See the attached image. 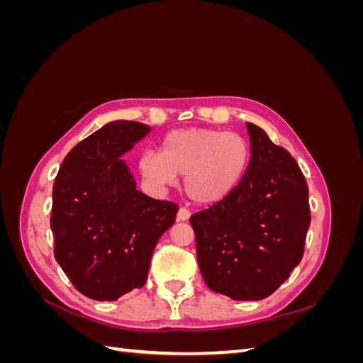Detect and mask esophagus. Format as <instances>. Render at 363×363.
<instances>
[{
  "label": "esophagus",
  "mask_w": 363,
  "mask_h": 363,
  "mask_svg": "<svg viewBox=\"0 0 363 363\" xmlns=\"http://www.w3.org/2000/svg\"><path fill=\"white\" fill-rule=\"evenodd\" d=\"M189 216H191V211H189V208H186V207H180V208H179V213H177V219H179V221H188Z\"/></svg>",
  "instance_id": "1"
}]
</instances>
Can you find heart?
<instances>
[{"instance_id": "b5f03b06", "label": "heart", "mask_w": 363, "mask_h": 363, "mask_svg": "<svg viewBox=\"0 0 363 363\" xmlns=\"http://www.w3.org/2000/svg\"><path fill=\"white\" fill-rule=\"evenodd\" d=\"M251 151L236 133L213 128L172 130L163 138L160 152L147 151L139 169L150 183L169 188L184 177V191L200 204H213L232 194L248 169Z\"/></svg>"}]
</instances>
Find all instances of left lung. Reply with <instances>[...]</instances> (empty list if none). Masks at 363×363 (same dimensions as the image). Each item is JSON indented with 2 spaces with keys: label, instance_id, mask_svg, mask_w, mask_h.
Returning <instances> with one entry per match:
<instances>
[{
  "label": "left lung",
  "instance_id": "8db88e82",
  "mask_svg": "<svg viewBox=\"0 0 363 363\" xmlns=\"http://www.w3.org/2000/svg\"><path fill=\"white\" fill-rule=\"evenodd\" d=\"M251 157L227 199L191 216L201 276L213 292L262 300L288 280L304 255L309 188L291 152L247 123Z\"/></svg>",
  "mask_w": 363,
  "mask_h": 363
}]
</instances>
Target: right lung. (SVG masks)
Returning <instances> with one entry per match:
<instances>
[{
    "instance_id": "add662e5",
    "label": "right lung",
    "mask_w": 363,
    "mask_h": 363,
    "mask_svg": "<svg viewBox=\"0 0 363 363\" xmlns=\"http://www.w3.org/2000/svg\"><path fill=\"white\" fill-rule=\"evenodd\" d=\"M148 131L136 121L106 124L68 152L52 186L54 257L92 300L144 286L152 251L179 211L139 192L119 159Z\"/></svg>"
}]
</instances>
